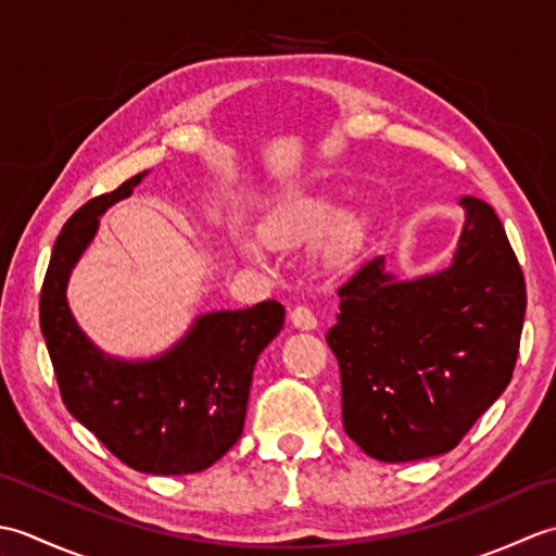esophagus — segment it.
Masks as SVG:
<instances>
[{
  "mask_svg": "<svg viewBox=\"0 0 556 556\" xmlns=\"http://www.w3.org/2000/svg\"><path fill=\"white\" fill-rule=\"evenodd\" d=\"M291 323L293 327L305 329V332H311V329L317 327V317L315 313L308 308V305H296V308L291 311Z\"/></svg>",
  "mask_w": 556,
  "mask_h": 556,
  "instance_id": "1",
  "label": "esophagus"
}]
</instances>
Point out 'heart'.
<instances>
[{
	"mask_svg": "<svg viewBox=\"0 0 556 556\" xmlns=\"http://www.w3.org/2000/svg\"><path fill=\"white\" fill-rule=\"evenodd\" d=\"M368 210L356 207L344 212L337 200L325 195L293 200L260 222V236L275 248H296L320 239L327 232L325 241L317 248V257L325 267H344L351 260H356L368 243ZM243 253L245 257L257 260L255 245H245Z\"/></svg>",
	"mask_w": 556,
	"mask_h": 556,
	"instance_id": "b5f03b06",
	"label": "heart"
}]
</instances>
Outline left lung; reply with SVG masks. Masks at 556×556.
I'll return each instance as SVG.
<instances>
[{
  "mask_svg": "<svg viewBox=\"0 0 556 556\" xmlns=\"http://www.w3.org/2000/svg\"><path fill=\"white\" fill-rule=\"evenodd\" d=\"M458 205L466 222L444 269L399 279L375 257L337 291L327 344L341 370V420L387 464L452 452L511 382L523 271L485 200Z\"/></svg>",
  "mask_w": 556,
  "mask_h": 556,
  "instance_id": "8db88e82",
  "label": "left lung"
}]
</instances>
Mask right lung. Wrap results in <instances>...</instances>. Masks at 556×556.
I'll list each match as a JSON object with an SVG mask.
<instances>
[{
    "label": "right lung",
    "instance_id": "add662e5",
    "mask_svg": "<svg viewBox=\"0 0 556 556\" xmlns=\"http://www.w3.org/2000/svg\"><path fill=\"white\" fill-rule=\"evenodd\" d=\"M88 200L56 236L40 293V329L71 416L140 473L186 476L210 468L243 432L257 356L285 327V305L198 315L155 358L124 361L98 349L68 308L66 287L96 239L100 217L146 179Z\"/></svg>",
    "mask_w": 556,
    "mask_h": 556
}]
</instances>
